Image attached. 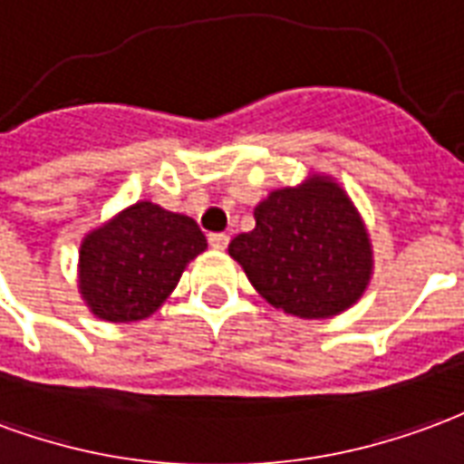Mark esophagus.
I'll use <instances>...</instances> for the list:
<instances>
[{"label":"esophagus","mask_w":464,"mask_h":464,"mask_svg":"<svg viewBox=\"0 0 464 464\" xmlns=\"http://www.w3.org/2000/svg\"><path fill=\"white\" fill-rule=\"evenodd\" d=\"M208 239L212 249H225L229 245V235H225V232H212Z\"/></svg>","instance_id":"obj_1"}]
</instances>
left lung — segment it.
Instances as JSON below:
<instances>
[{
  "mask_svg": "<svg viewBox=\"0 0 464 464\" xmlns=\"http://www.w3.org/2000/svg\"><path fill=\"white\" fill-rule=\"evenodd\" d=\"M256 227L229 242V256L266 302L299 319L346 311L371 279V242L346 192L329 178L274 190Z\"/></svg>",
  "mask_w": 464,
  "mask_h": 464,
  "instance_id": "left-lung-1",
  "label": "left lung"
}]
</instances>
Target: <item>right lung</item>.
Wrapping results in <instances>:
<instances>
[{"label": "right lung", "mask_w": 464, "mask_h": 464, "mask_svg": "<svg viewBox=\"0 0 464 464\" xmlns=\"http://www.w3.org/2000/svg\"><path fill=\"white\" fill-rule=\"evenodd\" d=\"M205 246L208 239L192 218L138 202L83 239L79 289L98 319H145Z\"/></svg>", "instance_id": "1"}]
</instances>
